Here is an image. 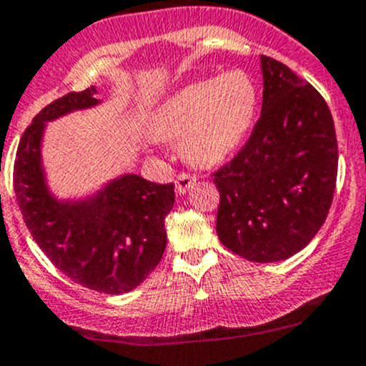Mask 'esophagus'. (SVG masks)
I'll use <instances>...</instances> for the list:
<instances>
[{
  "mask_svg": "<svg viewBox=\"0 0 366 366\" xmlns=\"http://www.w3.org/2000/svg\"><path fill=\"white\" fill-rule=\"evenodd\" d=\"M194 183H196V177L190 176L189 172H181L176 179V192L179 194V196H183Z\"/></svg>",
  "mask_w": 366,
  "mask_h": 366,
  "instance_id": "1",
  "label": "esophagus"
}]
</instances>
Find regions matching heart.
Instances as JSON below:
<instances>
[{"mask_svg": "<svg viewBox=\"0 0 366 366\" xmlns=\"http://www.w3.org/2000/svg\"><path fill=\"white\" fill-rule=\"evenodd\" d=\"M259 106V89L246 71L233 69L192 82L163 100L151 118L156 140H179L197 167H214L241 147Z\"/></svg>", "mask_w": 366, "mask_h": 366, "instance_id": "1", "label": "heart"}]
</instances>
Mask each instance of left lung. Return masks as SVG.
<instances>
[{"instance_id":"1","label":"left lung","mask_w":366,"mask_h":366,"mask_svg":"<svg viewBox=\"0 0 366 366\" xmlns=\"http://www.w3.org/2000/svg\"><path fill=\"white\" fill-rule=\"evenodd\" d=\"M262 111L249 140L214 172L219 241L252 262L290 259L325 222L337 176L332 114L309 82L260 57Z\"/></svg>"}]
</instances>
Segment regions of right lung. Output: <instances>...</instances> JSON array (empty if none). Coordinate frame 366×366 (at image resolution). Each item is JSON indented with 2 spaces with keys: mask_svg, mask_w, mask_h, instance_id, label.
Returning <instances> with one entry per match:
<instances>
[{
  "mask_svg": "<svg viewBox=\"0 0 366 366\" xmlns=\"http://www.w3.org/2000/svg\"><path fill=\"white\" fill-rule=\"evenodd\" d=\"M95 95V86L68 93L36 114L17 147L14 192L34 241L57 269L88 290L122 295L140 285L162 260L174 185L124 174L86 199L51 196L41 156L46 122L97 106Z\"/></svg>",
  "mask_w": 366,
  "mask_h": 366,
  "instance_id": "right-lung-1",
  "label": "right lung"
}]
</instances>
